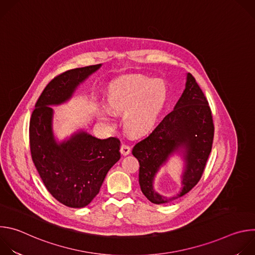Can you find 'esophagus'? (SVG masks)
<instances>
[{
  "instance_id": "obj_1",
  "label": "esophagus",
  "mask_w": 255,
  "mask_h": 255,
  "mask_svg": "<svg viewBox=\"0 0 255 255\" xmlns=\"http://www.w3.org/2000/svg\"><path fill=\"white\" fill-rule=\"evenodd\" d=\"M130 151H131V148H130L129 145L126 144V143H122V145H121V153L123 155H128L130 153Z\"/></svg>"
}]
</instances>
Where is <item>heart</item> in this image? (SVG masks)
Listing matches in <instances>:
<instances>
[{"label":"heart","instance_id":"obj_1","mask_svg":"<svg viewBox=\"0 0 255 255\" xmlns=\"http://www.w3.org/2000/svg\"><path fill=\"white\" fill-rule=\"evenodd\" d=\"M167 98L163 82L145 78H124L115 82L109 92V106L115 113L128 111L126 127L135 133L150 129L157 121ZM110 114L103 119L109 121Z\"/></svg>","mask_w":255,"mask_h":255}]
</instances>
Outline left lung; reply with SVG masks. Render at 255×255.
<instances>
[{"instance_id":"obj_1","label":"left lung","mask_w":255,"mask_h":255,"mask_svg":"<svg viewBox=\"0 0 255 255\" xmlns=\"http://www.w3.org/2000/svg\"><path fill=\"white\" fill-rule=\"evenodd\" d=\"M208 104L195 78L188 74L186 89L173 110L133 147L132 154L140 165V189L151 203H169L189 193L199 183L214 138V123ZM175 152L183 155L185 160L183 188L175 197L167 198L154 191L153 180L160 167Z\"/></svg>"}]
</instances>
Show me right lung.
Here are the masks:
<instances>
[{"mask_svg": "<svg viewBox=\"0 0 255 255\" xmlns=\"http://www.w3.org/2000/svg\"><path fill=\"white\" fill-rule=\"evenodd\" d=\"M101 65L70 69L55 77L36 102L30 119V150L35 167L52 197L70 208H84L99 194L109 169L121 157L120 140L99 139L79 131L58 143L52 131L50 106L68 101Z\"/></svg>", "mask_w": 255, "mask_h": 255, "instance_id": "obj_1", "label": "right lung"}]
</instances>
